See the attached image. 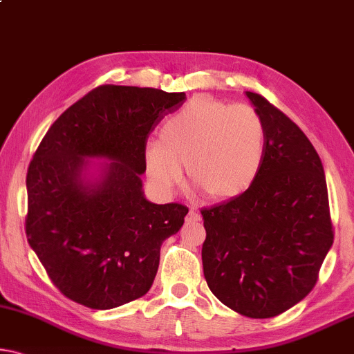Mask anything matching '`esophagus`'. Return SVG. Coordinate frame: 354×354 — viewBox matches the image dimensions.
Wrapping results in <instances>:
<instances>
[{
    "label": "esophagus",
    "instance_id": "1",
    "mask_svg": "<svg viewBox=\"0 0 354 354\" xmlns=\"http://www.w3.org/2000/svg\"><path fill=\"white\" fill-rule=\"evenodd\" d=\"M199 220H201V215L198 214V212H196L194 209H189L188 215H187V221L188 223H198Z\"/></svg>",
    "mask_w": 354,
    "mask_h": 354
}]
</instances>
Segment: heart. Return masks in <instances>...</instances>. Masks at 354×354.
<instances>
[{"label":"heart","mask_w":354,"mask_h":354,"mask_svg":"<svg viewBox=\"0 0 354 354\" xmlns=\"http://www.w3.org/2000/svg\"><path fill=\"white\" fill-rule=\"evenodd\" d=\"M266 155V127L252 106L196 96L162 123L145 150V171L171 193L188 169L189 185L210 201L239 198L257 182Z\"/></svg>","instance_id":"b5f03b06"}]
</instances>
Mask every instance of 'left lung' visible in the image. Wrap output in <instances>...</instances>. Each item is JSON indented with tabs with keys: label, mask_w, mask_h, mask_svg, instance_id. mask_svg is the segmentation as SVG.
I'll list each match as a JSON object with an SVG mask.
<instances>
[{
	"label": "left lung",
	"mask_w": 354,
	"mask_h": 354,
	"mask_svg": "<svg viewBox=\"0 0 354 354\" xmlns=\"http://www.w3.org/2000/svg\"><path fill=\"white\" fill-rule=\"evenodd\" d=\"M247 96L266 127L263 169L242 196L201 210L203 268L226 307L248 318H272L317 285L334 226L312 142L264 96Z\"/></svg>",
	"instance_id": "1"
}]
</instances>
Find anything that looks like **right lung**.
<instances>
[{
  "label": "right lung",
  "mask_w": 354,
  "mask_h": 354,
  "mask_svg": "<svg viewBox=\"0 0 354 354\" xmlns=\"http://www.w3.org/2000/svg\"><path fill=\"white\" fill-rule=\"evenodd\" d=\"M187 95L100 85L66 109L42 138L26 174L30 247L62 295L96 310L142 297L162 242L183 225V204L144 198L147 139ZM113 160L96 185L80 180L84 158Z\"/></svg>",
  "instance_id": "add662e5"
}]
</instances>
